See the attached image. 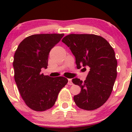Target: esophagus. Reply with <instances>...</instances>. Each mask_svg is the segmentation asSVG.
I'll use <instances>...</instances> for the list:
<instances>
[{
    "label": "esophagus",
    "instance_id": "34e87169",
    "mask_svg": "<svg viewBox=\"0 0 132 132\" xmlns=\"http://www.w3.org/2000/svg\"><path fill=\"white\" fill-rule=\"evenodd\" d=\"M68 84L70 85V86H72L73 84L72 82V80H71V79H68Z\"/></svg>",
    "mask_w": 132,
    "mask_h": 132
}]
</instances>
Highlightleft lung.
<instances>
[{"mask_svg":"<svg viewBox=\"0 0 132 132\" xmlns=\"http://www.w3.org/2000/svg\"><path fill=\"white\" fill-rule=\"evenodd\" d=\"M62 42L73 54L77 68H90L85 81L72 79L81 87L80 93L74 96L75 103L86 110L100 107L109 99L117 77L118 63L112 47L105 39L94 34H69Z\"/></svg>","mask_w":132,"mask_h":132,"instance_id":"left-lung-1","label":"left lung"}]
</instances>
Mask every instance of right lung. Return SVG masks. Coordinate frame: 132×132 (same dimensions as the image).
I'll list each match as a JSON object with an SVG mask.
<instances>
[{
  "mask_svg": "<svg viewBox=\"0 0 132 132\" xmlns=\"http://www.w3.org/2000/svg\"><path fill=\"white\" fill-rule=\"evenodd\" d=\"M63 36V34L30 36L20 43L14 54V80L25 103L36 111L52 107L59 93L68 82L65 77L41 73V69L47 68L51 49Z\"/></svg>",
  "mask_w": 132,
  "mask_h": 132,
  "instance_id": "obj_1",
  "label": "right lung"
}]
</instances>
